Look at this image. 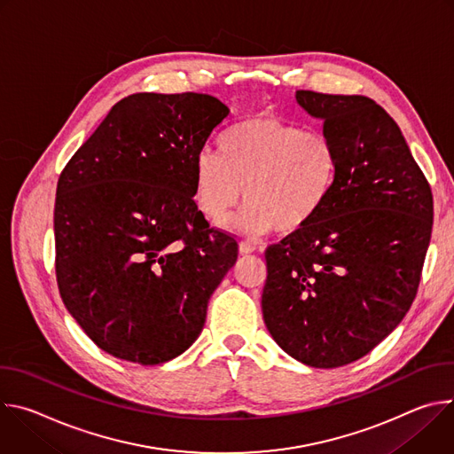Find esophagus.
Returning a JSON list of instances; mask_svg holds the SVG:
<instances>
[{
    "instance_id": "esophagus-1",
    "label": "esophagus",
    "mask_w": 454,
    "mask_h": 454,
    "mask_svg": "<svg viewBox=\"0 0 454 454\" xmlns=\"http://www.w3.org/2000/svg\"><path fill=\"white\" fill-rule=\"evenodd\" d=\"M254 249H256V247H254L253 244H249V242H240V244H239V253H240V254H251Z\"/></svg>"
}]
</instances>
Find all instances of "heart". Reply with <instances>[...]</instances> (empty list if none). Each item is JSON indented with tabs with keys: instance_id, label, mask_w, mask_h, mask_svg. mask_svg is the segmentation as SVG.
I'll return each mask as SVG.
<instances>
[{
	"instance_id": "1",
	"label": "heart",
	"mask_w": 454,
	"mask_h": 454,
	"mask_svg": "<svg viewBox=\"0 0 454 454\" xmlns=\"http://www.w3.org/2000/svg\"><path fill=\"white\" fill-rule=\"evenodd\" d=\"M340 168L333 140L303 131L271 113L233 123L215 153L196 160V200L214 223L247 205L230 228L262 235L277 230L289 237L314 223L329 203Z\"/></svg>"
}]
</instances>
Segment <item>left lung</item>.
<instances>
[{
    "mask_svg": "<svg viewBox=\"0 0 454 454\" xmlns=\"http://www.w3.org/2000/svg\"><path fill=\"white\" fill-rule=\"evenodd\" d=\"M340 158L329 203L266 249L264 323L296 361L338 368L373 350L410 310L433 228L431 186L395 120L363 95L296 91Z\"/></svg>",
    "mask_w": 454,
    "mask_h": 454,
    "instance_id": "left-lung-1",
    "label": "left lung"
}]
</instances>
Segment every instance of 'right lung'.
Listing matches in <instances>:
<instances>
[{
  "mask_svg": "<svg viewBox=\"0 0 454 454\" xmlns=\"http://www.w3.org/2000/svg\"><path fill=\"white\" fill-rule=\"evenodd\" d=\"M228 113L203 93L129 95L60 172L59 293L118 359L161 364L183 354L237 262V240L193 201L196 160Z\"/></svg>",
  "mask_w": 454,
  "mask_h": 454,
  "instance_id": "1",
  "label": "right lung"
}]
</instances>
